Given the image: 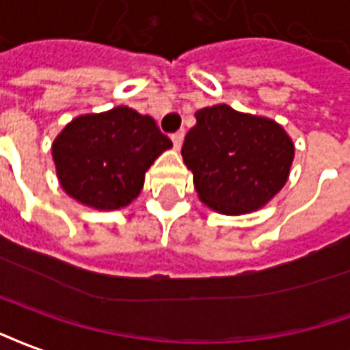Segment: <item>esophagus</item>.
Wrapping results in <instances>:
<instances>
[{"mask_svg": "<svg viewBox=\"0 0 350 350\" xmlns=\"http://www.w3.org/2000/svg\"><path fill=\"white\" fill-rule=\"evenodd\" d=\"M172 139H173V145L178 149V147L183 145V139H185V129H180L178 132H175V134L172 136Z\"/></svg>", "mask_w": 350, "mask_h": 350, "instance_id": "1", "label": "esophagus"}]
</instances>
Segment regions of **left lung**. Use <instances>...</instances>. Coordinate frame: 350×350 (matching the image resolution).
I'll list each match as a JSON object with an SVG mask.
<instances>
[{
    "mask_svg": "<svg viewBox=\"0 0 350 350\" xmlns=\"http://www.w3.org/2000/svg\"><path fill=\"white\" fill-rule=\"evenodd\" d=\"M185 137L183 158L200 200L224 214L256 211L287 180L295 157L278 122L239 113L226 104L200 109Z\"/></svg>",
    "mask_w": 350,
    "mask_h": 350,
    "instance_id": "left-lung-1",
    "label": "left lung"
}]
</instances>
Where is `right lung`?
Returning <instances> with one entry per match:
<instances>
[{"instance_id": "obj_1", "label": "right lung", "mask_w": 350, "mask_h": 350, "mask_svg": "<svg viewBox=\"0 0 350 350\" xmlns=\"http://www.w3.org/2000/svg\"><path fill=\"white\" fill-rule=\"evenodd\" d=\"M172 139L154 119L124 106L76 117L53 142L63 190L83 205L113 211L142 192L145 172Z\"/></svg>"}]
</instances>
